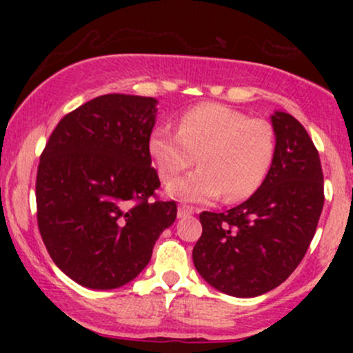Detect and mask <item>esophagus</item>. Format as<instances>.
<instances>
[{
  "instance_id": "esophagus-1",
  "label": "esophagus",
  "mask_w": 353,
  "mask_h": 353,
  "mask_svg": "<svg viewBox=\"0 0 353 353\" xmlns=\"http://www.w3.org/2000/svg\"><path fill=\"white\" fill-rule=\"evenodd\" d=\"M190 214H194V209L189 208V205H179V208H177V217L179 219L188 217Z\"/></svg>"
}]
</instances>
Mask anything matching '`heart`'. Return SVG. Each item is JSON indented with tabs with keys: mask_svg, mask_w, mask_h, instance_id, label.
<instances>
[{
	"mask_svg": "<svg viewBox=\"0 0 353 353\" xmlns=\"http://www.w3.org/2000/svg\"><path fill=\"white\" fill-rule=\"evenodd\" d=\"M157 174L176 179L194 163L197 171L172 182L169 196L185 202H209L224 194L228 202L244 201L262 185L275 156V132L264 119H250L222 104L188 109L174 131L157 125L148 143Z\"/></svg>",
	"mask_w": 353,
	"mask_h": 353,
	"instance_id": "obj_1",
	"label": "heart"
}]
</instances>
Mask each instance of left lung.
<instances>
[{"label":"left lung","instance_id":"1","mask_svg":"<svg viewBox=\"0 0 353 353\" xmlns=\"http://www.w3.org/2000/svg\"><path fill=\"white\" fill-rule=\"evenodd\" d=\"M275 156L252 196L225 212H202L192 261L209 285L232 297H257L294 272L309 249L323 208L320 157L303 125L270 116Z\"/></svg>","mask_w":353,"mask_h":353}]
</instances>
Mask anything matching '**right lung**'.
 <instances>
[{"mask_svg":"<svg viewBox=\"0 0 353 353\" xmlns=\"http://www.w3.org/2000/svg\"><path fill=\"white\" fill-rule=\"evenodd\" d=\"M157 99L104 94L59 121L36 177L38 228L52 262L79 285L111 290L149 264L174 224L176 202L151 201L161 185L148 143Z\"/></svg>","mask_w":353,"mask_h":353,"instance_id":"obj_1","label":"right lung"}]
</instances>
